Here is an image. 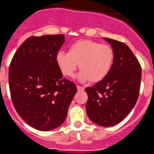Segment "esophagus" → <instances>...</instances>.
Listing matches in <instances>:
<instances>
[{
    "label": "esophagus",
    "mask_w": 154,
    "mask_h": 154,
    "mask_svg": "<svg viewBox=\"0 0 154 154\" xmlns=\"http://www.w3.org/2000/svg\"><path fill=\"white\" fill-rule=\"evenodd\" d=\"M77 90L78 91H83L85 89L84 87H83V86H77Z\"/></svg>",
    "instance_id": "1"
}]
</instances>
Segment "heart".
Segmentation results:
<instances>
[{"mask_svg": "<svg viewBox=\"0 0 154 154\" xmlns=\"http://www.w3.org/2000/svg\"><path fill=\"white\" fill-rule=\"evenodd\" d=\"M114 59L111 47L101 44L92 40H80L73 43L68 48V53L59 52L56 60L62 74L72 77L79 67L77 75L81 82L92 80L98 82L108 74Z\"/></svg>", "mask_w": 154, "mask_h": 154, "instance_id": "heart-1", "label": "heart"}]
</instances>
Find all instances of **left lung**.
I'll use <instances>...</instances> for the list:
<instances>
[{
  "label": "left lung",
  "mask_w": 154,
  "mask_h": 154,
  "mask_svg": "<svg viewBox=\"0 0 154 154\" xmlns=\"http://www.w3.org/2000/svg\"><path fill=\"white\" fill-rule=\"evenodd\" d=\"M111 45L114 59L108 74L92 87L86 88V113L101 126L120 123L132 110L139 95L141 67L124 43L104 37Z\"/></svg>",
  "instance_id": "1"
}]
</instances>
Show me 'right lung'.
I'll list each match as a JSON object with an SVG mask.
<instances>
[{"label":"right lung","instance_id":"1","mask_svg":"<svg viewBox=\"0 0 154 154\" xmlns=\"http://www.w3.org/2000/svg\"><path fill=\"white\" fill-rule=\"evenodd\" d=\"M64 42V34L32 36L10 62L9 86L13 106L22 120L37 130L61 126L77 92L72 81L62 78L56 63Z\"/></svg>","mask_w":154,"mask_h":154}]
</instances>
